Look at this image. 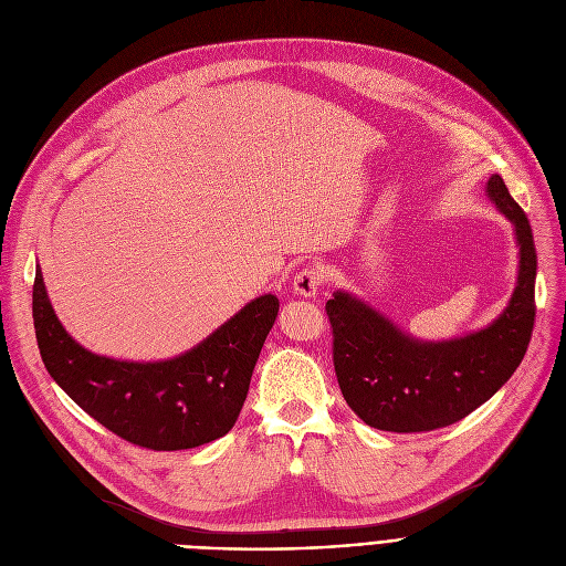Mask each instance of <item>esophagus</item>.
Returning <instances> with one entry per match:
<instances>
[{
	"label": "esophagus",
	"instance_id": "esophagus-1",
	"mask_svg": "<svg viewBox=\"0 0 566 566\" xmlns=\"http://www.w3.org/2000/svg\"><path fill=\"white\" fill-rule=\"evenodd\" d=\"M322 283H325V279H322L319 269L306 266V269H302L297 276H294L292 290H294V294H300V297H315V294L322 287Z\"/></svg>",
	"mask_w": 566,
	"mask_h": 566
}]
</instances>
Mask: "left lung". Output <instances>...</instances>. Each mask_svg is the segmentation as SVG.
Here are the masks:
<instances>
[{
  "instance_id": "1",
  "label": "left lung",
  "mask_w": 566,
  "mask_h": 566,
  "mask_svg": "<svg viewBox=\"0 0 566 566\" xmlns=\"http://www.w3.org/2000/svg\"><path fill=\"white\" fill-rule=\"evenodd\" d=\"M486 196L514 226L518 247L516 287L489 327L447 340H421L353 292L336 290L327 302L336 378L347 406L364 423L391 433H421L461 421L521 366L536 311L534 237L500 175L489 179Z\"/></svg>"
}]
</instances>
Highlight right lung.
Here are the masks:
<instances>
[{"label": "right lung", "instance_id": "1", "mask_svg": "<svg viewBox=\"0 0 566 566\" xmlns=\"http://www.w3.org/2000/svg\"><path fill=\"white\" fill-rule=\"evenodd\" d=\"M32 313L41 359L73 402L133 444L177 451L219 440L234 426L279 297L251 300L196 347L160 361L115 359L80 345L52 308L41 269Z\"/></svg>", "mask_w": 566, "mask_h": 566}]
</instances>
